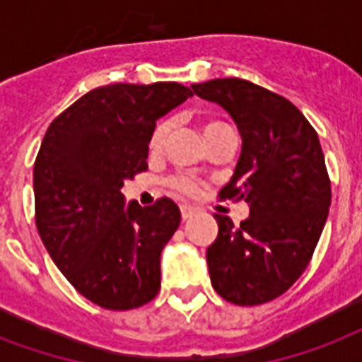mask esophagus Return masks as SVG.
Instances as JSON below:
<instances>
[{"label": "esophagus", "mask_w": 362, "mask_h": 362, "mask_svg": "<svg viewBox=\"0 0 362 362\" xmlns=\"http://www.w3.org/2000/svg\"><path fill=\"white\" fill-rule=\"evenodd\" d=\"M180 212H182V220L186 221L197 214V209H195V206H189V204H182Z\"/></svg>", "instance_id": "34e87169"}]
</instances>
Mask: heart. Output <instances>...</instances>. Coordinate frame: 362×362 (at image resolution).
<instances>
[{"label": "heart", "mask_w": 362, "mask_h": 362, "mask_svg": "<svg viewBox=\"0 0 362 362\" xmlns=\"http://www.w3.org/2000/svg\"><path fill=\"white\" fill-rule=\"evenodd\" d=\"M226 127H229V125L223 124V122H218V120L204 122V125H203L204 139L210 135H214L216 131L226 129ZM165 133H167V125L165 124L158 125V129L153 131L152 141H150V148H152V150H158V148L161 146V142H163V139H165ZM169 182H170V186H173V189L184 193V195H195V193L199 192L197 180H195V178L189 175H175Z\"/></svg>", "instance_id": "b5f03b06"}]
</instances>
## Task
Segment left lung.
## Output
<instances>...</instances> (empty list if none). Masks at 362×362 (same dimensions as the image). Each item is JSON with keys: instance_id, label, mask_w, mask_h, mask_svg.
<instances>
[{"instance_id": "left-lung-1", "label": "left lung", "mask_w": 362, "mask_h": 362, "mask_svg": "<svg viewBox=\"0 0 362 362\" xmlns=\"http://www.w3.org/2000/svg\"><path fill=\"white\" fill-rule=\"evenodd\" d=\"M192 88L223 107L240 131V158L220 199L250 204L240 226L214 214L220 229L206 250L210 281L238 306L269 303L308 267L329 216L320 139L291 101L253 82L214 78Z\"/></svg>"}]
</instances>
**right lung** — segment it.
<instances>
[{
    "label": "right lung",
    "instance_id": "obj_1",
    "mask_svg": "<svg viewBox=\"0 0 362 362\" xmlns=\"http://www.w3.org/2000/svg\"><path fill=\"white\" fill-rule=\"evenodd\" d=\"M192 95L178 82L95 88L45 133L33 167L37 231L71 286L101 308H139L158 295L180 210L169 197L125 206L120 189L148 169L156 122Z\"/></svg>",
    "mask_w": 362,
    "mask_h": 362
}]
</instances>
